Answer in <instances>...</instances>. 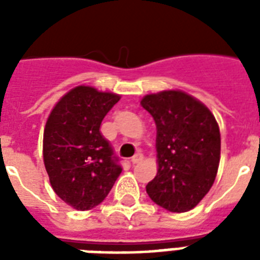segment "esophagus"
Returning <instances> with one entry per match:
<instances>
[{"label": "esophagus", "instance_id": "1", "mask_svg": "<svg viewBox=\"0 0 260 260\" xmlns=\"http://www.w3.org/2000/svg\"><path fill=\"white\" fill-rule=\"evenodd\" d=\"M143 160V154H140V152H138V154H135L134 156H132V159H131V162L134 163V165H136V163L142 162Z\"/></svg>", "mask_w": 260, "mask_h": 260}]
</instances>
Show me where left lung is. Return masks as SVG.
Instances as JSON below:
<instances>
[{
    "label": "left lung",
    "instance_id": "left-lung-1",
    "mask_svg": "<svg viewBox=\"0 0 260 260\" xmlns=\"http://www.w3.org/2000/svg\"><path fill=\"white\" fill-rule=\"evenodd\" d=\"M142 106L156 124L158 174L147 194L165 209H193L209 191L220 163L216 118L202 102L179 90L148 94Z\"/></svg>",
    "mask_w": 260,
    "mask_h": 260
}]
</instances>
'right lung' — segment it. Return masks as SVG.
Instances as JSON below:
<instances>
[{"instance_id":"obj_1","label":"right lung","mask_w":260,"mask_h":260,"mask_svg":"<svg viewBox=\"0 0 260 260\" xmlns=\"http://www.w3.org/2000/svg\"><path fill=\"white\" fill-rule=\"evenodd\" d=\"M120 95L90 86L64 94L51 112L43 158L52 189L78 210L93 209L113 187L122 169L100 126Z\"/></svg>"}]
</instances>
